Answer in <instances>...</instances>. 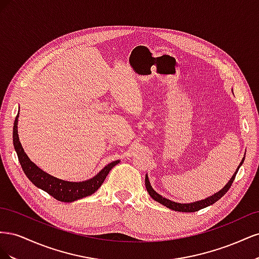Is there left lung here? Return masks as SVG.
<instances>
[{
	"label": "left lung",
	"instance_id": "obj_1",
	"mask_svg": "<svg viewBox=\"0 0 259 259\" xmlns=\"http://www.w3.org/2000/svg\"><path fill=\"white\" fill-rule=\"evenodd\" d=\"M244 159H245V156L242 159V161H241V163H240V165L238 166V168H237V170H236V173L233 174V176L231 177V179L229 180L228 184H227V185L223 188L222 190H219L218 192L214 193L213 195H210V197H208V198H206V199H204V200L197 201V202H192V203H186V204H185V203H177V202H174V201H170V200H168V199H166V198L162 197V195L159 194L158 192L154 191L152 186L150 185V182H149L148 175H146V178H145V184H146L147 191H148L149 194H150V197H151L154 201L161 203V204L164 205V206H166V207H168V208H170V209H173V210H177V211H185V213H192V211H197V210H199V209H202V208H204V207H206V206H209V205H211V204H214L215 202H217L222 197H224V195L226 194V192L230 189V187H231V185H232V183H233L234 178H236V175H237V173H238V170H239L240 166L242 165L243 162H244Z\"/></svg>",
	"mask_w": 259,
	"mask_h": 259
}]
</instances>
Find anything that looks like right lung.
Instances as JSON below:
<instances>
[{
	"label": "right lung",
	"instance_id": "1",
	"mask_svg": "<svg viewBox=\"0 0 259 259\" xmlns=\"http://www.w3.org/2000/svg\"><path fill=\"white\" fill-rule=\"evenodd\" d=\"M18 116L19 112L14 122L13 143L15 150L17 152L18 160L20 162L23 173L26 174L30 182L34 186L40 188V189L44 190L45 192H48L53 198L58 201L73 202L95 193L98 190V188H100V186L105 182V179L109 174V171H110V169L120 162L119 160H116L109 163L108 165L101 169L97 175H95L89 180H85V182H67V180H62L54 177L48 173H45V171L40 167H37L35 164L28 158L27 153L23 150V148L19 142L17 131Z\"/></svg>",
	"mask_w": 259,
	"mask_h": 259
}]
</instances>
